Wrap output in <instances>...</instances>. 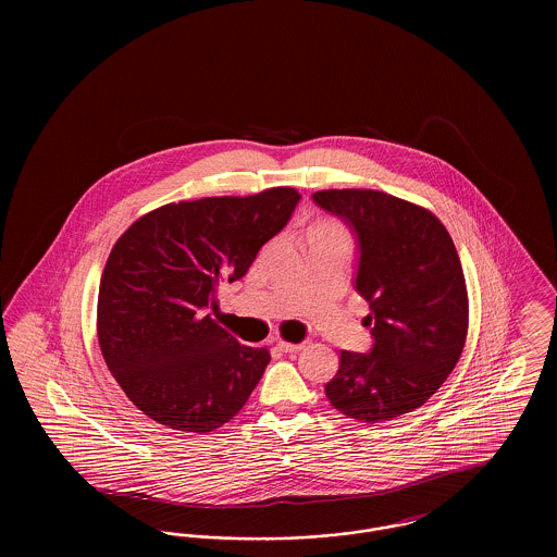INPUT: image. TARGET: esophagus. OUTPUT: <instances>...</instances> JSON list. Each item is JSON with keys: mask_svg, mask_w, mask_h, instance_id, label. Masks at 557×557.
Listing matches in <instances>:
<instances>
[{"mask_svg": "<svg viewBox=\"0 0 557 557\" xmlns=\"http://www.w3.org/2000/svg\"><path fill=\"white\" fill-rule=\"evenodd\" d=\"M277 348L282 350V352H288V355H292V352H298L300 348H302V345L298 343V345H292V343H284V341H280L277 343Z\"/></svg>", "mask_w": 557, "mask_h": 557, "instance_id": "1", "label": "esophagus"}]
</instances>
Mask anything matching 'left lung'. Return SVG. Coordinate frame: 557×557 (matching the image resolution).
<instances>
[{
    "mask_svg": "<svg viewBox=\"0 0 557 557\" xmlns=\"http://www.w3.org/2000/svg\"><path fill=\"white\" fill-rule=\"evenodd\" d=\"M319 209L357 242L355 290L370 302L368 352H341L325 397L357 422H388L422 407L457 366L468 334V292L445 225L377 189H323Z\"/></svg>",
    "mask_w": 557,
    "mask_h": 557,
    "instance_id": "8db88e82",
    "label": "left lung"
}]
</instances>
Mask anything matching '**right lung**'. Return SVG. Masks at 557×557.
Instances as JSON below:
<instances>
[{
  "instance_id": "obj_1",
  "label": "right lung",
  "mask_w": 557,
  "mask_h": 557,
  "mask_svg": "<svg viewBox=\"0 0 557 557\" xmlns=\"http://www.w3.org/2000/svg\"><path fill=\"white\" fill-rule=\"evenodd\" d=\"M300 194L271 187L164 205L116 239L98 294V341L133 405L159 424L212 432L227 424L271 361L207 309L216 286L246 275L290 221Z\"/></svg>"
}]
</instances>
